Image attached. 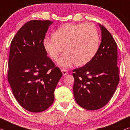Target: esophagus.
<instances>
[{
    "label": "esophagus",
    "instance_id": "obj_1",
    "mask_svg": "<svg viewBox=\"0 0 130 130\" xmlns=\"http://www.w3.org/2000/svg\"><path fill=\"white\" fill-rule=\"evenodd\" d=\"M61 71H62V72L63 75H66L67 74H68V71L67 70H66V69H62Z\"/></svg>",
    "mask_w": 130,
    "mask_h": 130
}]
</instances>
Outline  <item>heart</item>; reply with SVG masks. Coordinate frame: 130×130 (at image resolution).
I'll use <instances>...</instances> for the list:
<instances>
[{"label": "heart", "mask_w": 130, "mask_h": 130, "mask_svg": "<svg viewBox=\"0 0 130 130\" xmlns=\"http://www.w3.org/2000/svg\"><path fill=\"white\" fill-rule=\"evenodd\" d=\"M99 45L98 31L92 23L65 24L54 32L53 37L43 41L44 50L53 60H57L61 53L58 65L69 68L75 63L82 66L92 60Z\"/></svg>", "instance_id": "1"}]
</instances>
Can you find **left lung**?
Segmentation results:
<instances>
[{"instance_id": "obj_1", "label": "left lung", "mask_w": 130, "mask_h": 130, "mask_svg": "<svg viewBox=\"0 0 130 130\" xmlns=\"http://www.w3.org/2000/svg\"><path fill=\"white\" fill-rule=\"evenodd\" d=\"M102 42L96 55L84 67L73 70L75 99L86 110H94L106 105L119 83L117 45L113 36L99 24Z\"/></svg>"}]
</instances>
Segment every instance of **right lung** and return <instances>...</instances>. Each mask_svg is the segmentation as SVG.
<instances>
[{
    "mask_svg": "<svg viewBox=\"0 0 130 130\" xmlns=\"http://www.w3.org/2000/svg\"><path fill=\"white\" fill-rule=\"evenodd\" d=\"M53 22L31 20L20 28L10 44L7 79L20 105L33 113L51 106L62 76L47 56L43 41Z\"/></svg>",
    "mask_w": 130,
    "mask_h": 130,
    "instance_id": "obj_1",
    "label": "right lung"
}]
</instances>
